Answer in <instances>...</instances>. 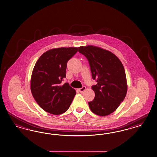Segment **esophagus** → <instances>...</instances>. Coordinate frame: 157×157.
<instances>
[{"instance_id": "34e87169", "label": "esophagus", "mask_w": 157, "mask_h": 157, "mask_svg": "<svg viewBox=\"0 0 157 157\" xmlns=\"http://www.w3.org/2000/svg\"><path fill=\"white\" fill-rule=\"evenodd\" d=\"M86 90V87L85 86H82L81 88H80V89H78V91L81 92V93H82V92H83L85 90Z\"/></svg>"}]
</instances>
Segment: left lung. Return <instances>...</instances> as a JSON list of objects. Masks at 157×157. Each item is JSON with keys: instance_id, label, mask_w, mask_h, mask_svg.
I'll list each match as a JSON object with an SVG mask.
<instances>
[{"instance_id": "obj_1", "label": "left lung", "mask_w": 157, "mask_h": 157, "mask_svg": "<svg viewBox=\"0 0 157 157\" xmlns=\"http://www.w3.org/2000/svg\"><path fill=\"white\" fill-rule=\"evenodd\" d=\"M78 52L88 59L92 76L98 82L92 86L95 96L88 103L90 109L101 117L110 115L127 94V78L122 63L110 51L94 45L78 47Z\"/></svg>"}]
</instances>
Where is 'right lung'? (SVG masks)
Segmentation results:
<instances>
[{"label":"right lung","instance_id":"1","mask_svg":"<svg viewBox=\"0 0 157 157\" xmlns=\"http://www.w3.org/2000/svg\"><path fill=\"white\" fill-rule=\"evenodd\" d=\"M77 51L76 47L52 49L36 63L30 89L36 102L46 112L57 115L70 107L76 92L67 82L62 85L61 81L66 77L67 61Z\"/></svg>","mask_w":157,"mask_h":157}]
</instances>
